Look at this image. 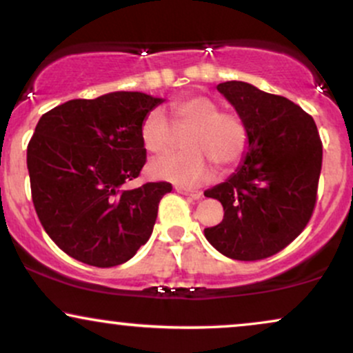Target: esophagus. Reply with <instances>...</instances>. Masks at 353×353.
<instances>
[{"mask_svg":"<svg viewBox=\"0 0 353 353\" xmlns=\"http://www.w3.org/2000/svg\"><path fill=\"white\" fill-rule=\"evenodd\" d=\"M176 190L182 195H188V197L194 199V201H199L202 197L201 190H194V189H185V188H176Z\"/></svg>","mask_w":353,"mask_h":353,"instance_id":"esophagus-1","label":"esophagus"}]
</instances>
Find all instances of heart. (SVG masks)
Listing matches in <instances>:
<instances>
[{"instance_id":"b5f03b06","label":"heart","mask_w":353,"mask_h":353,"mask_svg":"<svg viewBox=\"0 0 353 353\" xmlns=\"http://www.w3.org/2000/svg\"><path fill=\"white\" fill-rule=\"evenodd\" d=\"M171 121L161 110L144 114L139 136L144 150L152 154H165L172 150L177 133H185L182 146L188 151L168 156L151 164L154 177L192 185L212 176V164L227 169L240 159L246 146V128L233 112H222L205 95H192L171 103Z\"/></svg>"}]
</instances>
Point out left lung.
Here are the masks:
<instances>
[{
  "mask_svg": "<svg viewBox=\"0 0 353 353\" xmlns=\"http://www.w3.org/2000/svg\"><path fill=\"white\" fill-rule=\"evenodd\" d=\"M217 90L245 123L246 151L227 181L203 192L225 212L203 233L232 260H263L290 245L311 219L322 143L312 117L291 100L239 80Z\"/></svg>",
  "mask_w": 353,
  "mask_h": 353,
  "instance_id": "obj_1",
  "label": "left lung"
}]
</instances>
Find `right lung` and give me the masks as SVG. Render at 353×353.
<instances>
[{"label": "right lung", "instance_id": "right-lung-1", "mask_svg": "<svg viewBox=\"0 0 353 353\" xmlns=\"http://www.w3.org/2000/svg\"><path fill=\"white\" fill-rule=\"evenodd\" d=\"M163 99L112 92L44 113L28 144L34 209L62 252L99 268L121 265L150 240L169 182L125 190L146 150L139 128Z\"/></svg>", "mask_w": 353, "mask_h": 353}]
</instances>
